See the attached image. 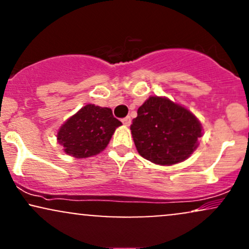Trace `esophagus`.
I'll use <instances>...</instances> for the list:
<instances>
[{
    "instance_id": "1",
    "label": "esophagus",
    "mask_w": 249,
    "mask_h": 249,
    "mask_svg": "<svg viewBox=\"0 0 249 249\" xmlns=\"http://www.w3.org/2000/svg\"><path fill=\"white\" fill-rule=\"evenodd\" d=\"M122 122H123V124L125 125V126H130V124H131V117H130V116L125 117V118L122 119Z\"/></svg>"
}]
</instances>
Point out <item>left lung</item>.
I'll return each instance as SVG.
<instances>
[{"label":"left lung","instance_id":"left-lung-1","mask_svg":"<svg viewBox=\"0 0 249 249\" xmlns=\"http://www.w3.org/2000/svg\"><path fill=\"white\" fill-rule=\"evenodd\" d=\"M137 113L130 128L142 158L173 165L187 159L198 146L201 124L187 108L156 96L150 97Z\"/></svg>","mask_w":249,"mask_h":249}]
</instances>
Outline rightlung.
Returning a JSON list of instances; mask_svg holds the SVG:
<instances>
[{"label":"right lung","mask_w":249,"mask_h":249,"mask_svg":"<svg viewBox=\"0 0 249 249\" xmlns=\"http://www.w3.org/2000/svg\"><path fill=\"white\" fill-rule=\"evenodd\" d=\"M121 125L111 108L88 104L62 125L57 139L67 154L87 158L104 150Z\"/></svg>","instance_id":"right-lung-1"}]
</instances>
